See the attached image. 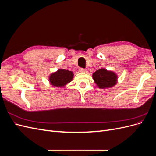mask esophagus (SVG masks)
Segmentation results:
<instances>
[{"label": "esophagus", "instance_id": "1", "mask_svg": "<svg viewBox=\"0 0 156 156\" xmlns=\"http://www.w3.org/2000/svg\"><path fill=\"white\" fill-rule=\"evenodd\" d=\"M79 72H81V73H87V70L86 69H84V68H80L79 69Z\"/></svg>", "mask_w": 156, "mask_h": 156}]
</instances>
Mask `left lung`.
Here are the masks:
<instances>
[{
	"mask_svg": "<svg viewBox=\"0 0 156 156\" xmlns=\"http://www.w3.org/2000/svg\"><path fill=\"white\" fill-rule=\"evenodd\" d=\"M93 79L97 85L101 88H110L115 85L117 77L116 74L105 69L97 70L93 73Z\"/></svg>",
	"mask_w": 156,
	"mask_h": 156,
	"instance_id": "8db88e82",
	"label": "left lung"
}]
</instances>
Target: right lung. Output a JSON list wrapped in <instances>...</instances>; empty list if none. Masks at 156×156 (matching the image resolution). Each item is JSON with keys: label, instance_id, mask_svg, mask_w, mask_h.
<instances>
[{"label": "right lung", "instance_id": "obj_1", "mask_svg": "<svg viewBox=\"0 0 156 156\" xmlns=\"http://www.w3.org/2000/svg\"><path fill=\"white\" fill-rule=\"evenodd\" d=\"M72 72L66 69H58L57 72L51 74L49 81L52 85L55 87H64L73 79Z\"/></svg>", "mask_w": 156, "mask_h": 156}]
</instances>
